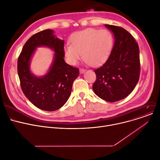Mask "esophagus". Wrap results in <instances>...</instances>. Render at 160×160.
<instances>
[{
	"instance_id": "esophagus-1",
	"label": "esophagus",
	"mask_w": 160,
	"mask_h": 160,
	"mask_svg": "<svg viewBox=\"0 0 160 160\" xmlns=\"http://www.w3.org/2000/svg\"><path fill=\"white\" fill-rule=\"evenodd\" d=\"M85 71H86V70L84 69V68H80V69H79V72H80L81 73H84V72H85Z\"/></svg>"
}]
</instances>
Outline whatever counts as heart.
<instances>
[{"label":"heart","mask_w":160,"mask_h":160,"mask_svg":"<svg viewBox=\"0 0 160 160\" xmlns=\"http://www.w3.org/2000/svg\"><path fill=\"white\" fill-rule=\"evenodd\" d=\"M72 44H66L64 54L71 64H76L81 58L93 67L104 63L114 46V37L106 29L88 28L75 33L71 37Z\"/></svg>","instance_id":"b5f03b06"}]
</instances>
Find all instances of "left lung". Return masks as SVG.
I'll return each mask as SVG.
<instances>
[{
	"instance_id": "obj_1",
	"label": "left lung",
	"mask_w": 160,
	"mask_h": 160,
	"mask_svg": "<svg viewBox=\"0 0 160 160\" xmlns=\"http://www.w3.org/2000/svg\"><path fill=\"white\" fill-rule=\"evenodd\" d=\"M114 33V47L106 62L94 70L96 80L92 88L101 99L116 102L133 91L140 74L139 50L132 35L124 28L105 24Z\"/></svg>"
}]
</instances>
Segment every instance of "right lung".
<instances>
[{
  "mask_svg": "<svg viewBox=\"0 0 160 160\" xmlns=\"http://www.w3.org/2000/svg\"><path fill=\"white\" fill-rule=\"evenodd\" d=\"M64 40L55 37L53 30H42L26 41L18 56L17 70L21 89L32 104L41 110L51 112L61 108L70 98L73 82L79 76V69L64 60ZM39 46H46L55 52L49 72L41 78L34 76L29 69L31 56Z\"/></svg>",
  "mask_w": 160,
  "mask_h": 160,
  "instance_id": "right-lung-1",
  "label": "right lung"
}]
</instances>
